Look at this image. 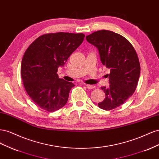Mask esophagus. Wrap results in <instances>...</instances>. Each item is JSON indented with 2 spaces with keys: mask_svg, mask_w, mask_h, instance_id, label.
Segmentation results:
<instances>
[{
  "mask_svg": "<svg viewBox=\"0 0 159 159\" xmlns=\"http://www.w3.org/2000/svg\"><path fill=\"white\" fill-rule=\"evenodd\" d=\"M85 86H86V88H87L88 89H94V88H95V85H85Z\"/></svg>",
  "mask_w": 159,
  "mask_h": 159,
  "instance_id": "34e87169",
  "label": "esophagus"
}]
</instances>
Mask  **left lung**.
Listing matches in <instances>:
<instances>
[{"instance_id": "left-lung-1", "label": "left lung", "mask_w": 159, "mask_h": 159, "mask_svg": "<svg viewBox=\"0 0 159 159\" xmlns=\"http://www.w3.org/2000/svg\"><path fill=\"white\" fill-rule=\"evenodd\" d=\"M85 38L98 48L101 61L110 69V74H107L109 88L101 87L105 98L98 106L112 110L125 102L137 88L141 71L137 52L125 38L110 30L96 31Z\"/></svg>"}]
</instances>
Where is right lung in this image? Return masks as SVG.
<instances>
[{
  "instance_id": "1",
  "label": "right lung",
  "mask_w": 159,
  "mask_h": 159,
  "mask_svg": "<svg viewBox=\"0 0 159 159\" xmlns=\"http://www.w3.org/2000/svg\"><path fill=\"white\" fill-rule=\"evenodd\" d=\"M82 33L45 34L28 46L23 56L21 77L27 94L42 109L54 112L63 107L74 84L59 78L57 68L83 42Z\"/></svg>"
}]
</instances>
